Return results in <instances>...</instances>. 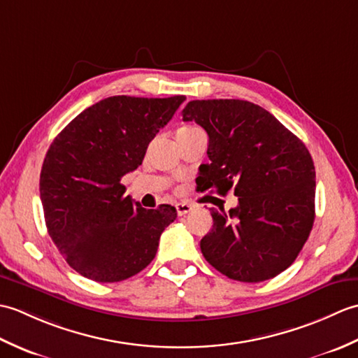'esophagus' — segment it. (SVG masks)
I'll list each match as a JSON object with an SVG mask.
<instances>
[{"mask_svg": "<svg viewBox=\"0 0 358 358\" xmlns=\"http://www.w3.org/2000/svg\"><path fill=\"white\" fill-rule=\"evenodd\" d=\"M175 209H177V214L180 217H183V215L189 214V212L192 210V204H189V203H177V204H175Z\"/></svg>", "mask_w": 358, "mask_h": 358, "instance_id": "1", "label": "esophagus"}]
</instances>
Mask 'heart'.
Instances as JSON below:
<instances>
[{"instance_id":"heart-1","label":"heart","mask_w":358,"mask_h":358,"mask_svg":"<svg viewBox=\"0 0 358 358\" xmlns=\"http://www.w3.org/2000/svg\"><path fill=\"white\" fill-rule=\"evenodd\" d=\"M195 132H200V129L196 126H183L178 129L177 132V136H185V135H192Z\"/></svg>"}]
</instances>
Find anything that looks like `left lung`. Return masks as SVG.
Instances as JSON below:
<instances>
[{
  "label": "left lung",
  "instance_id": "8db88e82",
  "mask_svg": "<svg viewBox=\"0 0 358 358\" xmlns=\"http://www.w3.org/2000/svg\"><path fill=\"white\" fill-rule=\"evenodd\" d=\"M185 121L208 132L209 164L200 166V191L226 195L238 206L210 208V232L200 241L223 275L258 283L291 266L315 218V167L300 138L266 109L245 100H194Z\"/></svg>",
  "mask_w": 358,
  "mask_h": 358
}]
</instances>
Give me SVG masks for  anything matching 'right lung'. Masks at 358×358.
<instances>
[{
  "label": "right lung",
  "mask_w": 358,
  "mask_h": 358,
  "mask_svg": "<svg viewBox=\"0 0 358 358\" xmlns=\"http://www.w3.org/2000/svg\"><path fill=\"white\" fill-rule=\"evenodd\" d=\"M185 95H117L90 106L57 135L45 154L40 195L49 235L72 269L115 283L154 260L177 209H144L121 178L143 163L149 143Z\"/></svg>",
  "instance_id": "right-lung-1"
}]
</instances>
